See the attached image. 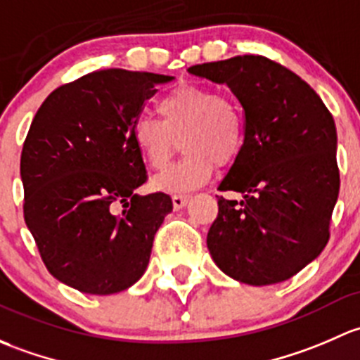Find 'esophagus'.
I'll list each match as a JSON object with an SVG mask.
<instances>
[{
    "label": "esophagus",
    "mask_w": 360,
    "mask_h": 360,
    "mask_svg": "<svg viewBox=\"0 0 360 360\" xmlns=\"http://www.w3.org/2000/svg\"><path fill=\"white\" fill-rule=\"evenodd\" d=\"M187 202H188V195H184V194L173 195V207H175V210H181Z\"/></svg>",
    "instance_id": "obj_1"
}]
</instances>
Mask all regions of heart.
Instances as JSON below:
<instances>
[{
  "instance_id": "heart-1",
  "label": "heart",
  "mask_w": 360,
  "mask_h": 360,
  "mask_svg": "<svg viewBox=\"0 0 360 360\" xmlns=\"http://www.w3.org/2000/svg\"><path fill=\"white\" fill-rule=\"evenodd\" d=\"M161 120L140 116L131 140L143 162L154 172L165 168L181 140L185 155L154 179L162 192L194 191L213 179L217 165L231 166L243 153L244 116L225 95L198 84H180L158 102Z\"/></svg>"
}]
</instances>
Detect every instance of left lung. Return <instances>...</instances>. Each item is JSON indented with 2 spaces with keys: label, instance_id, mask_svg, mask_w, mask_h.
<instances>
[{
  "label": "left lung",
  "instance_id": "obj_1",
  "mask_svg": "<svg viewBox=\"0 0 360 360\" xmlns=\"http://www.w3.org/2000/svg\"><path fill=\"white\" fill-rule=\"evenodd\" d=\"M194 76L227 84L244 110L243 153L220 191L207 250L239 283L269 286L291 279L329 240L340 192L336 126L321 97L277 62L260 55L198 64Z\"/></svg>",
  "mask_w": 360,
  "mask_h": 360
}]
</instances>
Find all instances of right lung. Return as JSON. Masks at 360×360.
Here are the masks:
<instances>
[{"mask_svg":"<svg viewBox=\"0 0 360 360\" xmlns=\"http://www.w3.org/2000/svg\"><path fill=\"white\" fill-rule=\"evenodd\" d=\"M173 79L97 70L51 91L32 120L20 155L25 225L48 272L74 290L120 292L149 265L173 202L136 194L147 172L131 129L155 84Z\"/></svg>","mask_w":360,"mask_h":360,"instance_id":"right-lung-1","label":"right lung"}]
</instances>
